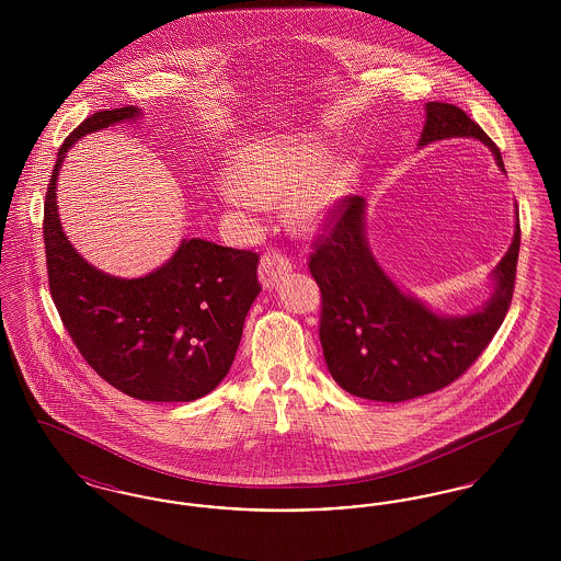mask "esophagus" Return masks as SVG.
<instances>
[{"mask_svg":"<svg viewBox=\"0 0 561 561\" xmlns=\"http://www.w3.org/2000/svg\"><path fill=\"white\" fill-rule=\"evenodd\" d=\"M293 271V261L288 254L279 252V250H268L261 259L259 265V275L265 288H273L284 275H288Z\"/></svg>","mask_w":561,"mask_h":561,"instance_id":"obj_1","label":"esophagus"}]
</instances>
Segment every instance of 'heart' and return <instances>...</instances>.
<instances>
[{"mask_svg":"<svg viewBox=\"0 0 561 561\" xmlns=\"http://www.w3.org/2000/svg\"><path fill=\"white\" fill-rule=\"evenodd\" d=\"M321 164L313 145L288 140H256L233 161L231 179L220 197L245 213H259L263 204L286 201L288 216L305 231L318 229L345 195L353 170L345 161Z\"/></svg>","mask_w":561,"mask_h":561,"instance_id":"1","label":"heart"}]
</instances>
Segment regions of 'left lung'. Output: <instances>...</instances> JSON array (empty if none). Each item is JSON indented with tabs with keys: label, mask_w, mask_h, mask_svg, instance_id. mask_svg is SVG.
<instances>
[{
	"label": "left lung",
	"mask_w": 561,
	"mask_h": 561,
	"mask_svg": "<svg viewBox=\"0 0 561 561\" xmlns=\"http://www.w3.org/2000/svg\"><path fill=\"white\" fill-rule=\"evenodd\" d=\"M419 145L444 138H478L505 172L503 156L462 108L427 103ZM366 199L347 195L330 213L325 233L313 241L309 271L321 293L320 341L332 378L351 396L405 401L448 387L488 347L507 316L519 254V218L496 288L480 311L437 316L401 293L374 261L364 229Z\"/></svg>",
	"instance_id": "1"
}]
</instances>
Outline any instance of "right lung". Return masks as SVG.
<instances>
[{
    "label": "right lung",
    "mask_w": 561,
    "mask_h": 561,
    "mask_svg": "<svg viewBox=\"0 0 561 561\" xmlns=\"http://www.w3.org/2000/svg\"><path fill=\"white\" fill-rule=\"evenodd\" d=\"M138 115L133 105L99 111L60 145L44 204L48 284L71 341L108 385L136 400H199L236 359L243 321L261 293L259 254L193 238L158 271L122 279L81 259L56 213L54 188L69 147Z\"/></svg>",
    "instance_id": "right-lung-1"
}]
</instances>
